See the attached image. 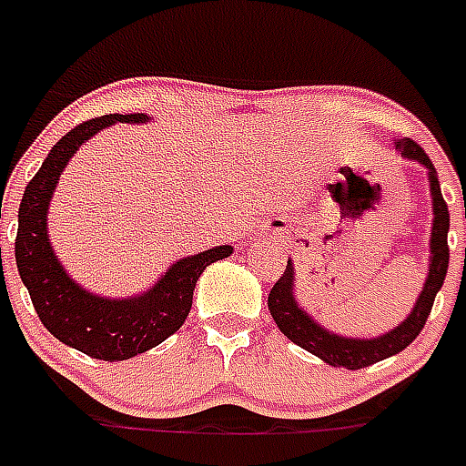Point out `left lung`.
<instances>
[{"label":"left lung","mask_w":466,"mask_h":466,"mask_svg":"<svg viewBox=\"0 0 466 466\" xmlns=\"http://www.w3.org/2000/svg\"><path fill=\"white\" fill-rule=\"evenodd\" d=\"M394 148L400 151L401 158L419 163V166L426 168L431 209H433L431 240H428V252H431L428 255V274L421 293L416 298L414 308H411L407 318L401 319L394 329L380 334V337H344V334L327 329L325 325H319L318 319L305 310L303 305L298 303L296 269H293L291 259L286 264V271L281 274V279L269 291V312L279 329L291 339L293 344H298L305 351H310L319 360H325L327 366L359 370V368L373 366L378 360H385L390 356H397L400 351H404L421 334L428 315H431V308H433L435 296H438V291L445 284V274H448L450 264V211L445 199H442L438 173H435L433 163L426 156V151L416 141L394 139Z\"/></svg>","instance_id":"left-lung-1"}]
</instances>
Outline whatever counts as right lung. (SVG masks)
<instances>
[{
  "mask_svg": "<svg viewBox=\"0 0 466 466\" xmlns=\"http://www.w3.org/2000/svg\"><path fill=\"white\" fill-rule=\"evenodd\" d=\"M148 115H106L88 120L50 148L24 192L18 207L16 267L18 277L31 293L33 308L45 329L62 344L98 360H127L147 353L175 334L192 308L197 279L209 264L233 255L230 245H218L197 255L180 257L154 286L127 298L100 296L74 281L59 262L47 233V214L57 180L81 144L115 122L147 125Z\"/></svg>",
  "mask_w": 466,
  "mask_h": 466,
  "instance_id": "1",
  "label": "right lung"
}]
</instances>
